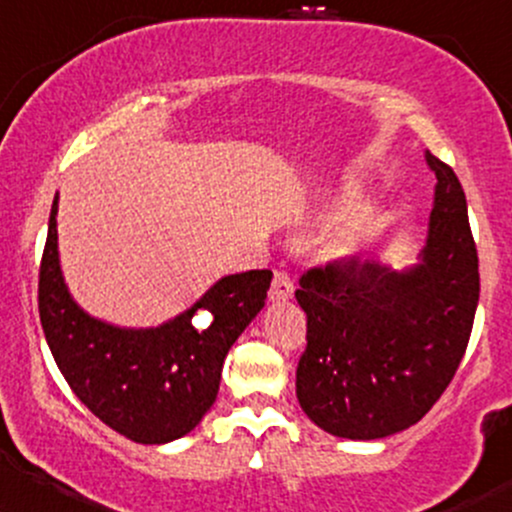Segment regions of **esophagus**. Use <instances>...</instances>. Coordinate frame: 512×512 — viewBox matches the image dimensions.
I'll list each match as a JSON object with an SVG mask.
<instances>
[{
	"label": "esophagus",
	"instance_id": "obj_1",
	"mask_svg": "<svg viewBox=\"0 0 512 512\" xmlns=\"http://www.w3.org/2000/svg\"><path fill=\"white\" fill-rule=\"evenodd\" d=\"M293 298V279L291 274L283 272V269H276L272 288H269V300L272 303H283V300Z\"/></svg>",
	"mask_w": 512,
	"mask_h": 512
}]
</instances>
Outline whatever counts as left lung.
Segmentation results:
<instances>
[{
	"label": "left lung",
	"instance_id": "1",
	"mask_svg": "<svg viewBox=\"0 0 512 512\" xmlns=\"http://www.w3.org/2000/svg\"><path fill=\"white\" fill-rule=\"evenodd\" d=\"M422 262L391 272L357 257L312 267L295 291L307 346L295 372L305 415L343 439H384L420 422L463 360L479 300L465 190L439 157Z\"/></svg>",
	"mask_w": 512,
	"mask_h": 512
}]
</instances>
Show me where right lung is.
I'll list each match as a JSON object with an SVG mask.
<instances>
[{
  "instance_id": "add662e5",
  "label": "right lung",
  "mask_w": 512,
  "mask_h": 512,
  "mask_svg": "<svg viewBox=\"0 0 512 512\" xmlns=\"http://www.w3.org/2000/svg\"><path fill=\"white\" fill-rule=\"evenodd\" d=\"M269 283V269H250L224 276L157 329L104 324L73 303L61 279L54 197L40 262V322L80 403L114 432L152 446L193 432L212 408L226 353L264 307ZM195 311L206 317L193 320Z\"/></svg>"
}]
</instances>
